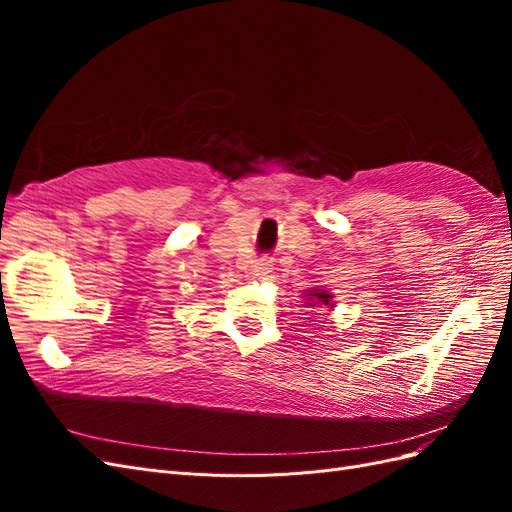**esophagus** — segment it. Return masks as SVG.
<instances>
[{
	"label": "esophagus",
	"mask_w": 512,
	"mask_h": 512,
	"mask_svg": "<svg viewBox=\"0 0 512 512\" xmlns=\"http://www.w3.org/2000/svg\"><path fill=\"white\" fill-rule=\"evenodd\" d=\"M269 269H271V262L269 260H258L256 265H254V273L256 275H267Z\"/></svg>",
	"instance_id": "1"
}]
</instances>
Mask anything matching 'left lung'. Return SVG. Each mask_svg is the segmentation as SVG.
<instances>
[{
	"label": "left lung",
	"mask_w": 512,
	"mask_h": 512,
	"mask_svg": "<svg viewBox=\"0 0 512 512\" xmlns=\"http://www.w3.org/2000/svg\"><path fill=\"white\" fill-rule=\"evenodd\" d=\"M305 297H309L312 299L314 303H309V305H316V301L320 303V305H331V294L327 292V290H320V288H316V290H309Z\"/></svg>",
	"instance_id": "1"
}]
</instances>
